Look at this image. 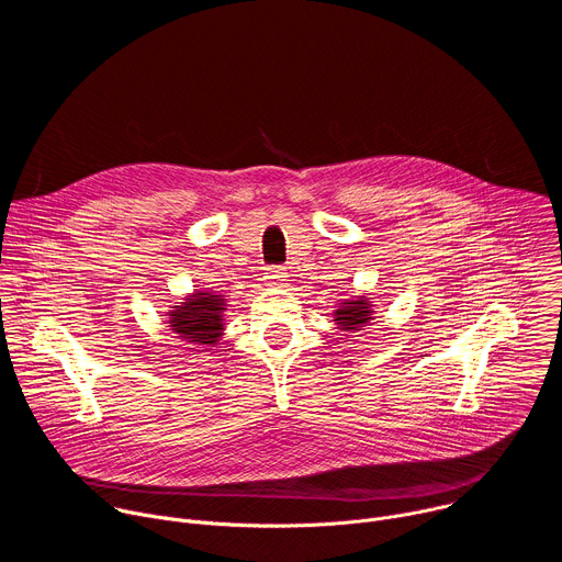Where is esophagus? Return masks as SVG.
<instances>
[{
  "label": "esophagus",
  "mask_w": 562,
  "mask_h": 562,
  "mask_svg": "<svg viewBox=\"0 0 562 562\" xmlns=\"http://www.w3.org/2000/svg\"><path fill=\"white\" fill-rule=\"evenodd\" d=\"M284 278H286V271L282 267H271V269H267V276H265V280L269 284H282Z\"/></svg>",
  "instance_id": "esophagus-1"
}]
</instances>
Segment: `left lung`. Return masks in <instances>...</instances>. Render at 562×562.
I'll return each mask as SVG.
<instances>
[{
	"label": "left lung",
	"instance_id": "8db88e82",
	"mask_svg": "<svg viewBox=\"0 0 562 562\" xmlns=\"http://www.w3.org/2000/svg\"><path fill=\"white\" fill-rule=\"evenodd\" d=\"M373 319V304L367 295H356L338 302V308L334 311L336 329L358 334L362 327H367Z\"/></svg>",
	"mask_w": 562,
	"mask_h": 562
}]
</instances>
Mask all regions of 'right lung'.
<instances>
[{
    "label": "right lung",
    "instance_id": "right-lung-1",
    "mask_svg": "<svg viewBox=\"0 0 562 562\" xmlns=\"http://www.w3.org/2000/svg\"><path fill=\"white\" fill-rule=\"evenodd\" d=\"M224 295L213 291H193L167 313V325L189 345L215 347L224 334Z\"/></svg>",
    "mask_w": 562,
    "mask_h": 562
}]
</instances>
